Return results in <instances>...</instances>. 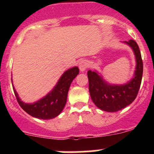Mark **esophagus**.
Segmentation results:
<instances>
[{
    "label": "esophagus",
    "instance_id": "esophagus-1",
    "mask_svg": "<svg viewBox=\"0 0 154 154\" xmlns=\"http://www.w3.org/2000/svg\"><path fill=\"white\" fill-rule=\"evenodd\" d=\"M88 67V63L86 60H83L80 62V63H79V68H80V71H84Z\"/></svg>",
    "mask_w": 154,
    "mask_h": 154
}]
</instances>
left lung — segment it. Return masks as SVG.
I'll return each instance as SVG.
<instances>
[{
  "label": "left lung",
  "instance_id": "obj_1",
  "mask_svg": "<svg viewBox=\"0 0 154 154\" xmlns=\"http://www.w3.org/2000/svg\"><path fill=\"white\" fill-rule=\"evenodd\" d=\"M134 51L136 67L134 77L125 85H110L96 71H88V88L91 98L99 109L113 112L125 108L136 99L142 83L143 62L137 43L131 39L125 42Z\"/></svg>",
  "mask_w": 154,
  "mask_h": 154
}]
</instances>
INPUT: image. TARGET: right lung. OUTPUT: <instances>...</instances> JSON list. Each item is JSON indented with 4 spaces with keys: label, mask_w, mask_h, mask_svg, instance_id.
<instances>
[{
    "label": "right lung",
    "mask_w": 154,
    "mask_h": 154,
    "mask_svg": "<svg viewBox=\"0 0 154 154\" xmlns=\"http://www.w3.org/2000/svg\"><path fill=\"white\" fill-rule=\"evenodd\" d=\"M78 74L79 68L77 67L68 69L63 74L57 86L49 94L32 104L21 101L14 86L12 88L18 104L26 112L37 119H51L59 116L64 109L70 85Z\"/></svg>",
    "instance_id": "1"
}]
</instances>
